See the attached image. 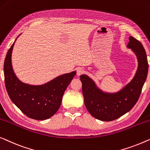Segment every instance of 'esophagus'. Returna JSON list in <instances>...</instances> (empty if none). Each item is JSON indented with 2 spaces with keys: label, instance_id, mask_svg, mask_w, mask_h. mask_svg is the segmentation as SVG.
I'll return each mask as SVG.
<instances>
[{
  "label": "esophagus",
  "instance_id": "34e87169",
  "mask_svg": "<svg viewBox=\"0 0 150 150\" xmlns=\"http://www.w3.org/2000/svg\"><path fill=\"white\" fill-rule=\"evenodd\" d=\"M84 72V70L83 68H79L77 69V71H76V75L78 76H80L81 74H82Z\"/></svg>",
  "mask_w": 150,
  "mask_h": 150
}]
</instances>
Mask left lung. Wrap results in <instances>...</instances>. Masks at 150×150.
I'll return each instance as SVG.
<instances>
[{
	"mask_svg": "<svg viewBox=\"0 0 150 150\" xmlns=\"http://www.w3.org/2000/svg\"><path fill=\"white\" fill-rule=\"evenodd\" d=\"M127 47L136 55L138 66L133 79L120 91L114 93L104 91L88 76H80L84 105L88 112L99 120H116L129 112L137 102L146 80L148 63L144 47L133 36L129 37Z\"/></svg>",
	"mask_w": 150,
	"mask_h": 150,
	"instance_id": "8db88e82",
	"label": "left lung"
}]
</instances>
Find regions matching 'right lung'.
I'll return each instance as SVG.
<instances>
[{
  "mask_svg": "<svg viewBox=\"0 0 150 150\" xmlns=\"http://www.w3.org/2000/svg\"><path fill=\"white\" fill-rule=\"evenodd\" d=\"M17 38L8 49L4 63L6 89L13 103L28 117L47 120L59 110L65 91L76 71L58 76L40 85L24 83L17 77L12 66V51Z\"/></svg>",
  "mask_w": 150,
  "mask_h": 150,
  "instance_id": "1",
  "label": "right lung"
}]
</instances>
